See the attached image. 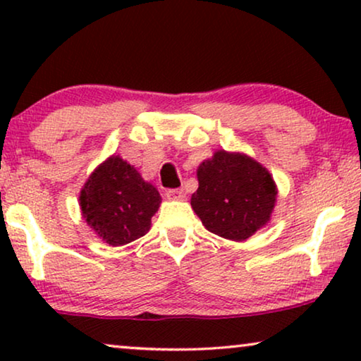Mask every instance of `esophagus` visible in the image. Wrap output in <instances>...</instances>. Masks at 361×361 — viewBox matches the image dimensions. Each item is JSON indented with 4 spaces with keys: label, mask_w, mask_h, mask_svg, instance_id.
Wrapping results in <instances>:
<instances>
[{
    "label": "esophagus",
    "mask_w": 361,
    "mask_h": 361,
    "mask_svg": "<svg viewBox=\"0 0 361 361\" xmlns=\"http://www.w3.org/2000/svg\"><path fill=\"white\" fill-rule=\"evenodd\" d=\"M166 197L169 200H182L185 197V192L182 189H171L166 192Z\"/></svg>",
    "instance_id": "esophagus-1"
}]
</instances>
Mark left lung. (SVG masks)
I'll return each mask as SVG.
<instances>
[{
	"instance_id": "1",
	"label": "left lung",
	"mask_w": 361,
	"mask_h": 361,
	"mask_svg": "<svg viewBox=\"0 0 361 361\" xmlns=\"http://www.w3.org/2000/svg\"><path fill=\"white\" fill-rule=\"evenodd\" d=\"M197 179L190 205L212 233L243 241L269 221L278 189L269 172L251 157L216 151L199 166Z\"/></svg>"
}]
</instances>
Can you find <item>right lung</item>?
<instances>
[{"mask_svg":"<svg viewBox=\"0 0 361 361\" xmlns=\"http://www.w3.org/2000/svg\"><path fill=\"white\" fill-rule=\"evenodd\" d=\"M159 205L161 195L156 187L142 180L140 172L120 156L102 162L80 192L83 219L111 246L145 236Z\"/></svg>","mask_w":361,"mask_h":361,"instance_id":"add662e5","label":"right lung"}]
</instances>
